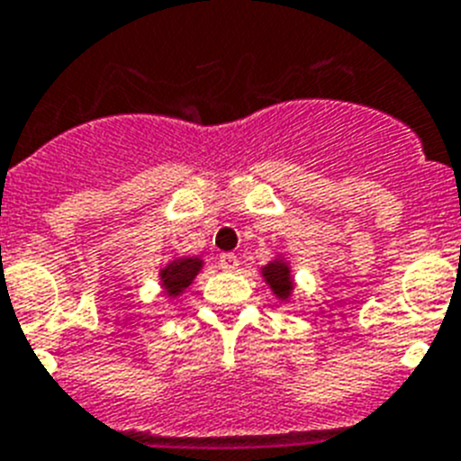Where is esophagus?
<instances>
[{"mask_svg": "<svg viewBox=\"0 0 461 461\" xmlns=\"http://www.w3.org/2000/svg\"><path fill=\"white\" fill-rule=\"evenodd\" d=\"M218 267H221L222 271H234V268L239 267V257H236L234 252H222V255L218 257Z\"/></svg>", "mask_w": 461, "mask_h": 461, "instance_id": "1", "label": "esophagus"}]
</instances>
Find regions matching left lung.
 Masks as SVG:
<instances>
[{
    "mask_svg": "<svg viewBox=\"0 0 461 461\" xmlns=\"http://www.w3.org/2000/svg\"><path fill=\"white\" fill-rule=\"evenodd\" d=\"M261 276L267 280V285L271 287V292L276 294L280 301H289L294 292V277L292 268L285 259H273L268 261L267 267L261 268Z\"/></svg>",
    "mask_w": 461,
    "mask_h": 461,
    "instance_id": "left-lung-1",
    "label": "left lung"
}]
</instances>
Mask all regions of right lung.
<instances>
[{
	"label": "right lung",
	"instance_id": "1",
	"mask_svg": "<svg viewBox=\"0 0 461 461\" xmlns=\"http://www.w3.org/2000/svg\"><path fill=\"white\" fill-rule=\"evenodd\" d=\"M204 261L200 257H176L160 268V285L169 298L181 296L193 285L194 276L202 271Z\"/></svg>",
	"mask_w": 461,
	"mask_h": 461
}]
</instances>
